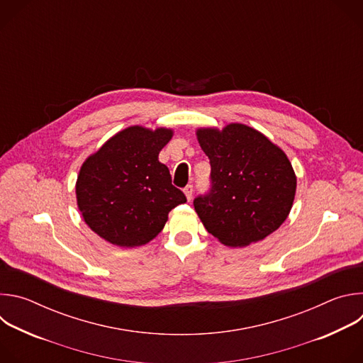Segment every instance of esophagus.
Masks as SVG:
<instances>
[{
    "mask_svg": "<svg viewBox=\"0 0 363 363\" xmlns=\"http://www.w3.org/2000/svg\"><path fill=\"white\" fill-rule=\"evenodd\" d=\"M184 192H185V195H186V199L191 201V199H192V194H194V185L188 184V185L184 188Z\"/></svg>",
    "mask_w": 363,
    "mask_h": 363,
    "instance_id": "34e87169",
    "label": "esophagus"
}]
</instances>
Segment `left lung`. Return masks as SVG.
Instances as JSON below:
<instances>
[{
    "instance_id": "1",
    "label": "left lung",
    "mask_w": 363,
    "mask_h": 363,
    "mask_svg": "<svg viewBox=\"0 0 363 363\" xmlns=\"http://www.w3.org/2000/svg\"><path fill=\"white\" fill-rule=\"evenodd\" d=\"M210 160V188L194 199L203 227L230 247L260 241L287 218L296 175L286 153L263 133L233 123L221 132L201 129Z\"/></svg>"
}]
</instances>
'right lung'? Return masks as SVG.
Masks as SVG:
<instances>
[{
  "mask_svg": "<svg viewBox=\"0 0 363 363\" xmlns=\"http://www.w3.org/2000/svg\"><path fill=\"white\" fill-rule=\"evenodd\" d=\"M172 130L130 126L111 138L83 164L76 195L86 224L119 247H138L157 237L185 194L172 185L158 155Z\"/></svg>",
  "mask_w": 363,
  "mask_h": 363,
  "instance_id": "obj_1",
  "label": "right lung"
}]
</instances>
